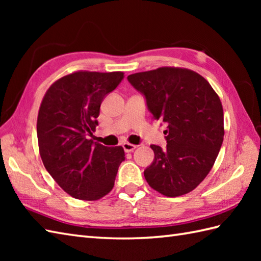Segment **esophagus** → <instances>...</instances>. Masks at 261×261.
I'll return each instance as SVG.
<instances>
[{
    "label": "esophagus",
    "instance_id": "34e87169",
    "mask_svg": "<svg viewBox=\"0 0 261 261\" xmlns=\"http://www.w3.org/2000/svg\"><path fill=\"white\" fill-rule=\"evenodd\" d=\"M122 147H123L125 152H132L137 148V146L131 145V143H127V142H124L123 145H122Z\"/></svg>",
    "mask_w": 261,
    "mask_h": 261
}]
</instances>
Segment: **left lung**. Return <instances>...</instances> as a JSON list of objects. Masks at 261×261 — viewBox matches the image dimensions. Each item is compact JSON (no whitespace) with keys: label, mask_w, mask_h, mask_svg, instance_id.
<instances>
[{"label":"left lung","mask_w":261,"mask_h":261,"mask_svg":"<svg viewBox=\"0 0 261 261\" xmlns=\"http://www.w3.org/2000/svg\"><path fill=\"white\" fill-rule=\"evenodd\" d=\"M127 81L167 129V146H150L154 159L143 171L146 180L168 197L190 193L210 173L223 142L218 94L204 77L184 68L142 71L129 75Z\"/></svg>","instance_id":"obj_1"}]
</instances>
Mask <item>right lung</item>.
Returning a JSON list of instances; mask_svg holds the SVG:
<instances>
[{"instance_id":"obj_1","label":"right lung","mask_w":261,"mask_h":261,"mask_svg":"<svg viewBox=\"0 0 261 261\" xmlns=\"http://www.w3.org/2000/svg\"><path fill=\"white\" fill-rule=\"evenodd\" d=\"M124 79L123 73L77 71L55 82L45 94L37 121L42 163L70 196L95 201L112 190L122 147H105L87 139L98 125L105 96Z\"/></svg>"}]
</instances>
